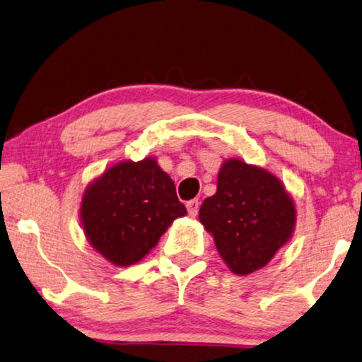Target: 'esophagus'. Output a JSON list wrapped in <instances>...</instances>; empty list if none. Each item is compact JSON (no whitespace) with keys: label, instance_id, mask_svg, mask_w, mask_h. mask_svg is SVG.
<instances>
[{"label":"esophagus","instance_id":"obj_1","mask_svg":"<svg viewBox=\"0 0 362 362\" xmlns=\"http://www.w3.org/2000/svg\"><path fill=\"white\" fill-rule=\"evenodd\" d=\"M186 209H187V213L189 215H191L192 218L197 215V211H199V200H189V202L186 204Z\"/></svg>","mask_w":362,"mask_h":362}]
</instances>
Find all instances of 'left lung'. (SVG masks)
Returning <instances> with one entry per match:
<instances>
[{"label":"left lung","mask_w":362,"mask_h":362,"mask_svg":"<svg viewBox=\"0 0 362 362\" xmlns=\"http://www.w3.org/2000/svg\"><path fill=\"white\" fill-rule=\"evenodd\" d=\"M224 264L237 276L264 268L292 239L297 206L284 182L263 167L226 158L216 192L199 210Z\"/></svg>","instance_id":"1"}]
</instances>
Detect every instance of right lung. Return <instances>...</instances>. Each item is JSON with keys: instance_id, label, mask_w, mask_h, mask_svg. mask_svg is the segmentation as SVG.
Wrapping results in <instances>:
<instances>
[{"instance_id": "add662e5", "label": "right lung", "mask_w": 362, "mask_h": 362, "mask_svg": "<svg viewBox=\"0 0 362 362\" xmlns=\"http://www.w3.org/2000/svg\"><path fill=\"white\" fill-rule=\"evenodd\" d=\"M186 213L156 157L110 165L86 186L80 202L86 240L118 268L141 262Z\"/></svg>"}]
</instances>
